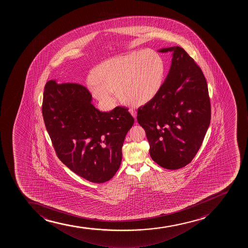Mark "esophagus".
Masks as SVG:
<instances>
[{
  "instance_id": "esophagus-1",
  "label": "esophagus",
  "mask_w": 248,
  "mask_h": 248,
  "mask_svg": "<svg viewBox=\"0 0 248 248\" xmlns=\"http://www.w3.org/2000/svg\"><path fill=\"white\" fill-rule=\"evenodd\" d=\"M128 110H129V112H130L131 115H133V117L136 119V117H137V111H136L135 109L130 108Z\"/></svg>"
}]
</instances>
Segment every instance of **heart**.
<instances>
[{
  "instance_id": "obj_1",
  "label": "heart",
  "mask_w": 248,
  "mask_h": 248,
  "mask_svg": "<svg viewBox=\"0 0 248 248\" xmlns=\"http://www.w3.org/2000/svg\"><path fill=\"white\" fill-rule=\"evenodd\" d=\"M164 73L160 54L146 49L100 63L88 80V87L96 99L108 107L115 105L116 93L127 103L144 104L158 94Z\"/></svg>"
}]
</instances>
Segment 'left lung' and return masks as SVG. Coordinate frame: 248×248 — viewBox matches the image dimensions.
Returning <instances> with one entry per match:
<instances>
[{"label":"left lung","instance_id":"1","mask_svg":"<svg viewBox=\"0 0 248 248\" xmlns=\"http://www.w3.org/2000/svg\"><path fill=\"white\" fill-rule=\"evenodd\" d=\"M158 94L138 110V122L150 144V155L164 169L186 166L196 155L211 121L207 80L194 59L179 46Z\"/></svg>","mask_w":248,"mask_h":248}]
</instances>
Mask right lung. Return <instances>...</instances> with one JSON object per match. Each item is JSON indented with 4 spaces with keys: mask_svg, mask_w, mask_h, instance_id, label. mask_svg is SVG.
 <instances>
[{
    "mask_svg": "<svg viewBox=\"0 0 248 248\" xmlns=\"http://www.w3.org/2000/svg\"><path fill=\"white\" fill-rule=\"evenodd\" d=\"M92 95L79 84H46L42 115L59 159L93 183L108 182L122 160V146L134 119L127 108L109 112L92 104Z\"/></svg>",
    "mask_w": 248,
    "mask_h": 248,
    "instance_id": "1",
    "label": "right lung"
}]
</instances>
